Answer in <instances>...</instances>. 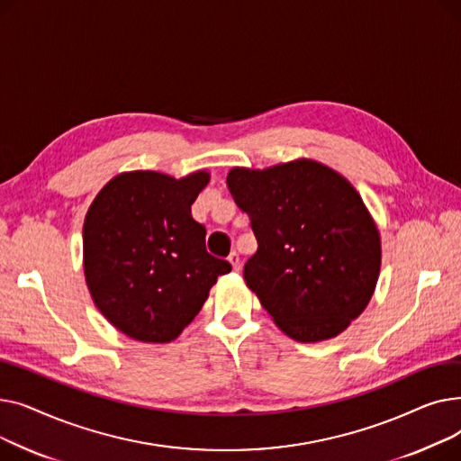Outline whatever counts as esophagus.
I'll return each instance as SVG.
<instances>
[{"mask_svg":"<svg viewBox=\"0 0 461 461\" xmlns=\"http://www.w3.org/2000/svg\"><path fill=\"white\" fill-rule=\"evenodd\" d=\"M228 261L231 263V267H233L235 273L240 271V259H239V254H237V252H231L230 258H228Z\"/></svg>","mask_w":461,"mask_h":461,"instance_id":"1","label":"esophagus"}]
</instances>
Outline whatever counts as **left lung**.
Returning a JSON list of instances; mask_svg holds the SVG:
<instances>
[{"mask_svg":"<svg viewBox=\"0 0 461 461\" xmlns=\"http://www.w3.org/2000/svg\"><path fill=\"white\" fill-rule=\"evenodd\" d=\"M226 181L258 239L245 282L278 329L303 344L346 330L381 269L379 230L355 186L312 158L231 167Z\"/></svg>","mask_w":461,"mask_h":461,"instance_id":"obj_1","label":"left lung"}]
</instances>
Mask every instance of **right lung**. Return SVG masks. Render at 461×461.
Segmentation results:
<instances>
[{"mask_svg": "<svg viewBox=\"0 0 461 461\" xmlns=\"http://www.w3.org/2000/svg\"><path fill=\"white\" fill-rule=\"evenodd\" d=\"M205 169L176 179L123 172L96 194L84 221V275L95 306L132 340L172 342L198 316L231 265L205 250L190 205Z\"/></svg>", "mask_w": 461, "mask_h": 461, "instance_id": "obj_1", "label": "right lung"}]
</instances>
